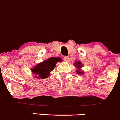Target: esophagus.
Returning <instances> with one entry per match:
<instances>
[{"label": "esophagus", "mask_w": 120, "mask_h": 120, "mask_svg": "<svg viewBox=\"0 0 120 120\" xmlns=\"http://www.w3.org/2000/svg\"><path fill=\"white\" fill-rule=\"evenodd\" d=\"M64 60H65V61L68 62L69 60V56H65L64 57Z\"/></svg>", "instance_id": "esophagus-1"}]
</instances>
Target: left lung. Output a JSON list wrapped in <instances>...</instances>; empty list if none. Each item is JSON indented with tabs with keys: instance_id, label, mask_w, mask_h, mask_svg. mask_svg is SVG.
<instances>
[{
	"instance_id": "8db88e82",
	"label": "left lung",
	"mask_w": 120,
	"mask_h": 120,
	"mask_svg": "<svg viewBox=\"0 0 120 120\" xmlns=\"http://www.w3.org/2000/svg\"><path fill=\"white\" fill-rule=\"evenodd\" d=\"M75 66L77 68V70H76V72H77V74H79V75H83L84 72L83 71H81V68H82V65H81V63L80 60H78V61L76 62L75 63Z\"/></svg>"
}]
</instances>
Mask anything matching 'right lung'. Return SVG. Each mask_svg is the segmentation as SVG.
<instances>
[{
	"label": "right lung",
	"instance_id": "obj_1",
	"mask_svg": "<svg viewBox=\"0 0 120 120\" xmlns=\"http://www.w3.org/2000/svg\"><path fill=\"white\" fill-rule=\"evenodd\" d=\"M58 62H62L60 58L51 57L44 60L41 63L37 64L32 69V71L36 75L35 76L37 79H46L50 76V72L55 68Z\"/></svg>",
	"mask_w": 120,
	"mask_h": 120
}]
</instances>
